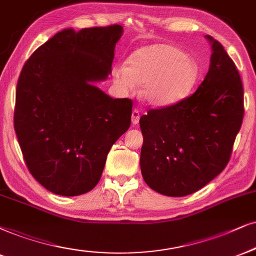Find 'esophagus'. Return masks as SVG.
I'll list each match as a JSON object with an SVG mask.
<instances>
[{
    "instance_id": "34e87169",
    "label": "esophagus",
    "mask_w": 256,
    "mask_h": 256,
    "mask_svg": "<svg viewBox=\"0 0 256 256\" xmlns=\"http://www.w3.org/2000/svg\"><path fill=\"white\" fill-rule=\"evenodd\" d=\"M139 118H140V113H139L137 108H134V111H132V124L137 125L139 122Z\"/></svg>"
}]
</instances>
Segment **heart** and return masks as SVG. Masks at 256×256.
Listing matches in <instances>:
<instances>
[{
	"label": "heart",
	"mask_w": 256,
	"mask_h": 256,
	"mask_svg": "<svg viewBox=\"0 0 256 256\" xmlns=\"http://www.w3.org/2000/svg\"><path fill=\"white\" fill-rule=\"evenodd\" d=\"M200 68L178 48L154 44L134 52L128 66L119 64L113 70L116 82L125 90L144 84L142 94L148 104L169 106L178 102L192 90Z\"/></svg>",
	"instance_id": "heart-1"
}]
</instances>
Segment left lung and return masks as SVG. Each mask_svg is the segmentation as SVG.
<instances>
[{"label": "left lung", "mask_w": 256, "mask_h": 256, "mask_svg": "<svg viewBox=\"0 0 256 256\" xmlns=\"http://www.w3.org/2000/svg\"><path fill=\"white\" fill-rule=\"evenodd\" d=\"M206 38L210 66L195 93L139 119L142 174L151 189L166 196L190 195L221 174L244 120L238 70L222 44Z\"/></svg>", "instance_id": "obj_1"}]
</instances>
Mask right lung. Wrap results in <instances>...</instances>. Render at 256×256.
<instances>
[{"label":"right lung","instance_id":"1","mask_svg":"<svg viewBox=\"0 0 256 256\" xmlns=\"http://www.w3.org/2000/svg\"><path fill=\"white\" fill-rule=\"evenodd\" d=\"M119 24L64 29L26 61L16 86L14 128L29 172L50 192L78 196L102 177L112 145L131 125V99L92 82L112 72Z\"/></svg>","mask_w":256,"mask_h":256}]
</instances>
